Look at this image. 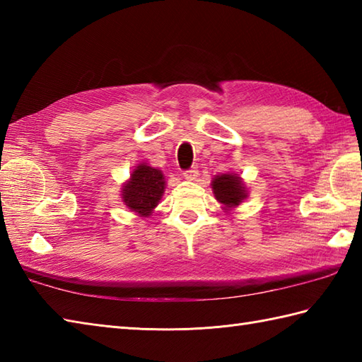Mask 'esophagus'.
<instances>
[{
  "label": "esophagus",
  "mask_w": 362,
  "mask_h": 362,
  "mask_svg": "<svg viewBox=\"0 0 362 362\" xmlns=\"http://www.w3.org/2000/svg\"><path fill=\"white\" fill-rule=\"evenodd\" d=\"M183 177H185V179H187V180H189V182L196 180L197 177H199V171H197V168L194 166V168L188 169V171H185V174H183Z\"/></svg>",
  "instance_id": "34e87169"
}]
</instances>
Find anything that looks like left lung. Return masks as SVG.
I'll return each mask as SVG.
<instances>
[{
    "mask_svg": "<svg viewBox=\"0 0 362 362\" xmlns=\"http://www.w3.org/2000/svg\"><path fill=\"white\" fill-rule=\"evenodd\" d=\"M214 199L222 205V210L232 211L240 206L249 196L244 180L235 173H224L214 175L211 180Z\"/></svg>",
    "mask_w": 362,
    "mask_h": 362,
    "instance_id": "left-lung-1",
    "label": "left lung"
}]
</instances>
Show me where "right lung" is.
I'll list each match as a JSON object with an SVG mask.
<instances>
[{
  "instance_id": "right-lung-1",
  "label": "right lung",
  "mask_w": 362,
  "mask_h": 362,
  "mask_svg": "<svg viewBox=\"0 0 362 362\" xmlns=\"http://www.w3.org/2000/svg\"><path fill=\"white\" fill-rule=\"evenodd\" d=\"M166 180L160 169L149 163H138L121 187V201L129 211L149 218L165 193Z\"/></svg>"
}]
</instances>
